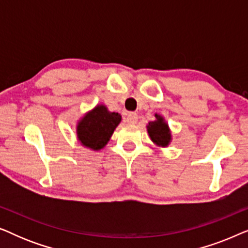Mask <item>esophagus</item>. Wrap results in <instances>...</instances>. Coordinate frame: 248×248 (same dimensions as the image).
I'll return each instance as SVG.
<instances>
[{
    "label": "esophagus",
    "mask_w": 248,
    "mask_h": 248,
    "mask_svg": "<svg viewBox=\"0 0 248 248\" xmlns=\"http://www.w3.org/2000/svg\"><path fill=\"white\" fill-rule=\"evenodd\" d=\"M125 122L127 124H135L138 122V114L137 113H128L126 118H125Z\"/></svg>",
    "instance_id": "1"
}]
</instances>
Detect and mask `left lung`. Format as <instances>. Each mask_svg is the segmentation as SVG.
Instances as JSON below:
<instances>
[{
  "instance_id": "1",
  "label": "left lung",
  "mask_w": 248,
  "mask_h": 248,
  "mask_svg": "<svg viewBox=\"0 0 248 248\" xmlns=\"http://www.w3.org/2000/svg\"><path fill=\"white\" fill-rule=\"evenodd\" d=\"M155 120L149 122L147 125V131L151 141L158 147H168L171 141V132L167 122L161 115L155 114Z\"/></svg>"
}]
</instances>
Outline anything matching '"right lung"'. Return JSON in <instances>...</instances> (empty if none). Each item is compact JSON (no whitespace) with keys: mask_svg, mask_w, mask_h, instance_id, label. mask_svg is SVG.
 Returning a JSON list of instances; mask_svg holds the SVG:
<instances>
[{"mask_svg":"<svg viewBox=\"0 0 248 248\" xmlns=\"http://www.w3.org/2000/svg\"><path fill=\"white\" fill-rule=\"evenodd\" d=\"M121 121L120 114L109 111L105 105H97L78 122V140L90 150H100L110 140Z\"/></svg>","mask_w":248,"mask_h":248,"instance_id":"add662e5","label":"right lung"}]
</instances>
